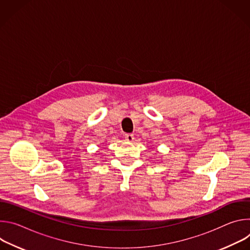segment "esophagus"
Wrapping results in <instances>:
<instances>
[{"label":"esophagus","mask_w":250,"mask_h":250,"mask_svg":"<svg viewBox=\"0 0 250 250\" xmlns=\"http://www.w3.org/2000/svg\"><path fill=\"white\" fill-rule=\"evenodd\" d=\"M125 138L127 142H132L133 139H134V136H133V134H125Z\"/></svg>","instance_id":"obj_1"}]
</instances>
